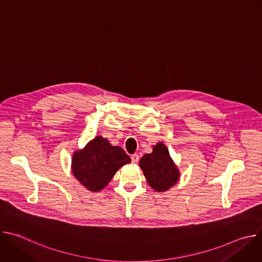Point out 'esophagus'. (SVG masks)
<instances>
[{
  "mask_svg": "<svg viewBox=\"0 0 262 262\" xmlns=\"http://www.w3.org/2000/svg\"><path fill=\"white\" fill-rule=\"evenodd\" d=\"M130 159H132V162H133L134 164H137V163L139 162V159H140V158H139V156H138L137 154H135V155H132V156H130Z\"/></svg>",
  "mask_w": 262,
  "mask_h": 262,
  "instance_id": "1",
  "label": "esophagus"
}]
</instances>
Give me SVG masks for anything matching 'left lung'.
<instances>
[{
    "mask_svg": "<svg viewBox=\"0 0 262 262\" xmlns=\"http://www.w3.org/2000/svg\"><path fill=\"white\" fill-rule=\"evenodd\" d=\"M139 165L148 184L156 192H166L179 180V169L170 157L167 146L162 142L154 145L152 152L144 155Z\"/></svg>",
    "mask_w": 262,
    "mask_h": 262,
    "instance_id": "obj_1",
    "label": "left lung"
}]
</instances>
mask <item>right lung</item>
<instances>
[{
	"mask_svg": "<svg viewBox=\"0 0 262 262\" xmlns=\"http://www.w3.org/2000/svg\"><path fill=\"white\" fill-rule=\"evenodd\" d=\"M129 163L130 158L121 147L111 145L105 138L97 136L83 149L73 152L71 171L88 191L97 193L121 167Z\"/></svg>",
	"mask_w": 262,
	"mask_h": 262,
	"instance_id": "right-lung-1",
	"label": "right lung"
}]
</instances>
